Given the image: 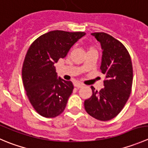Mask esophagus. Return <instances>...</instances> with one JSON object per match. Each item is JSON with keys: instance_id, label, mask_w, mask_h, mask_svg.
Listing matches in <instances>:
<instances>
[{"instance_id": "obj_1", "label": "esophagus", "mask_w": 148, "mask_h": 148, "mask_svg": "<svg viewBox=\"0 0 148 148\" xmlns=\"http://www.w3.org/2000/svg\"><path fill=\"white\" fill-rule=\"evenodd\" d=\"M84 86V84H82V83H79V82H76L74 84V87H77V88H80V87H82Z\"/></svg>"}]
</instances>
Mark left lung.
Returning a JSON list of instances; mask_svg holds the SVG:
<instances>
[{
    "mask_svg": "<svg viewBox=\"0 0 148 148\" xmlns=\"http://www.w3.org/2000/svg\"><path fill=\"white\" fill-rule=\"evenodd\" d=\"M100 42L103 56L100 70L106 76L103 89L91 86L92 95L85 100L87 114L100 121L112 119L121 111L130 97L133 80L131 57L118 40L105 32L92 33Z\"/></svg>",
    "mask_w": 148,
    "mask_h": 148,
    "instance_id": "obj_1",
    "label": "left lung"
}]
</instances>
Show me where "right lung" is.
Segmentation results:
<instances>
[{
	"mask_svg": "<svg viewBox=\"0 0 148 148\" xmlns=\"http://www.w3.org/2000/svg\"><path fill=\"white\" fill-rule=\"evenodd\" d=\"M84 35V32L51 31L37 38L27 51L22 66L23 84L30 103L42 116L55 118L65 109L74 85L57 77L54 64L65 58Z\"/></svg>",
	"mask_w": 148,
	"mask_h": 148,
	"instance_id": "right-lung-1",
	"label": "right lung"
}]
</instances>
